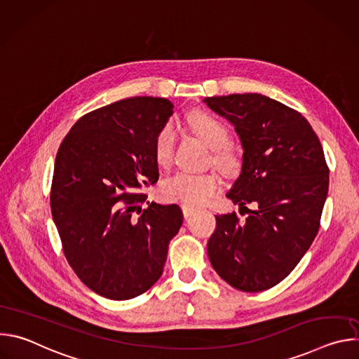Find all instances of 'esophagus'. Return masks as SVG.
Masks as SVG:
<instances>
[{
    "label": "esophagus",
    "instance_id": "obj_1",
    "mask_svg": "<svg viewBox=\"0 0 359 359\" xmlns=\"http://www.w3.org/2000/svg\"><path fill=\"white\" fill-rule=\"evenodd\" d=\"M182 212H183V216L187 219V217H190L196 212V209L190 208V206H182Z\"/></svg>",
    "mask_w": 359,
    "mask_h": 359
}]
</instances>
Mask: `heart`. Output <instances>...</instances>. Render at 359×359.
Returning a JSON list of instances; mask_svg holds the SVG:
<instances>
[{"mask_svg": "<svg viewBox=\"0 0 359 359\" xmlns=\"http://www.w3.org/2000/svg\"><path fill=\"white\" fill-rule=\"evenodd\" d=\"M190 129L210 147L209 162L226 176H233L240 169V158L227 143L229 130L215 116L208 112L196 111L187 118ZM176 129L166 123L153 142V159L162 169H166L173 159ZM220 179L215 172L186 173L179 172L161 186V196L168 201L180 203L182 206H198L208 201L220 190Z\"/></svg>", "mask_w": 359, "mask_h": 359, "instance_id": "b5f03b06", "label": "heart"}]
</instances>
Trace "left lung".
I'll list each match as a JSON object with an SVG mask.
<instances>
[{"label":"left lung","instance_id":"left-lung-1","mask_svg":"<svg viewBox=\"0 0 359 359\" xmlns=\"http://www.w3.org/2000/svg\"><path fill=\"white\" fill-rule=\"evenodd\" d=\"M204 102L241 139V175L227 197L248 213L244 222L234 212L216 216L209 259L231 287L264 291L295 269L318 233L330 182L324 150L309 121L278 100L233 93Z\"/></svg>","mask_w":359,"mask_h":359}]
</instances>
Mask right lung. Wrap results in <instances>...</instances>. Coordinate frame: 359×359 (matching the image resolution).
Instances as JSON below:
<instances>
[{
	"label": "right lung",
	"instance_id": "1",
	"mask_svg": "<svg viewBox=\"0 0 359 359\" xmlns=\"http://www.w3.org/2000/svg\"><path fill=\"white\" fill-rule=\"evenodd\" d=\"M172 115L166 97L122 99L83 115L58 149L50 212L67 262L102 297L146 292L183 223L177 204L149 203L143 191L159 179L153 142Z\"/></svg>",
	"mask_w": 359,
	"mask_h": 359
}]
</instances>
